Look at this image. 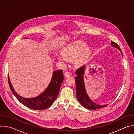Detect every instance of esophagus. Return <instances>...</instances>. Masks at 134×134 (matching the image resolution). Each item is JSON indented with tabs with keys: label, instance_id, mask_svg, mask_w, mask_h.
<instances>
[{
	"label": "esophagus",
	"instance_id": "34e87169",
	"mask_svg": "<svg viewBox=\"0 0 134 134\" xmlns=\"http://www.w3.org/2000/svg\"><path fill=\"white\" fill-rule=\"evenodd\" d=\"M71 73L69 71H66L65 72V76H66V77H69V76H71Z\"/></svg>",
	"mask_w": 134,
	"mask_h": 134
}]
</instances>
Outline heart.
<instances>
[{"mask_svg":"<svg viewBox=\"0 0 134 134\" xmlns=\"http://www.w3.org/2000/svg\"><path fill=\"white\" fill-rule=\"evenodd\" d=\"M86 43L77 41L71 43L62 50V55H58V59L61 62L71 60L76 67L82 66L89 58L91 50L86 47Z\"/></svg>","mask_w":134,"mask_h":134,"instance_id":"obj_1","label":"heart"}]
</instances>
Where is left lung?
I'll use <instances>...</instances> for the list:
<instances>
[{
    "instance_id": "left-lung-1",
    "label": "left lung",
    "mask_w": 134,
    "mask_h": 134,
    "mask_svg": "<svg viewBox=\"0 0 134 134\" xmlns=\"http://www.w3.org/2000/svg\"><path fill=\"white\" fill-rule=\"evenodd\" d=\"M111 43L112 47L117 48L121 51L120 47L116 43L111 41ZM121 53L122 54L121 51ZM85 65L82 66L79 68L75 71V74L77 75L75 77L76 94L79 102L83 107L90 110H95L107 107L108 104L99 105L96 103H94L88 97L85 90L83 80V74L85 71Z\"/></svg>"
}]
</instances>
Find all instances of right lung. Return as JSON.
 <instances>
[{"label":"right lung","instance_id":"obj_1","mask_svg":"<svg viewBox=\"0 0 134 134\" xmlns=\"http://www.w3.org/2000/svg\"><path fill=\"white\" fill-rule=\"evenodd\" d=\"M8 79L12 92L19 101L29 108L42 110L49 108L58 95L60 87L64 80V75L62 69L53 71L51 82L47 89L39 96L34 98H24L20 96L13 89L8 75Z\"/></svg>","mask_w":134,"mask_h":134}]
</instances>
